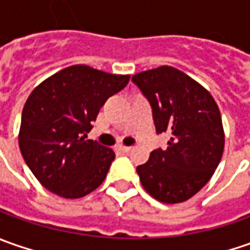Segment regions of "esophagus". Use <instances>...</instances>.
Wrapping results in <instances>:
<instances>
[{
	"label": "esophagus",
	"mask_w": 250,
	"mask_h": 250,
	"mask_svg": "<svg viewBox=\"0 0 250 250\" xmlns=\"http://www.w3.org/2000/svg\"><path fill=\"white\" fill-rule=\"evenodd\" d=\"M130 149H132V147H129V146H120V147H118V150H120L121 153H129Z\"/></svg>",
	"instance_id": "obj_1"
}]
</instances>
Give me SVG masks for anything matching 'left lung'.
Wrapping results in <instances>:
<instances>
[{"label":"left lung","instance_id":"left-lung-1","mask_svg":"<svg viewBox=\"0 0 250 250\" xmlns=\"http://www.w3.org/2000/svg\"><path fill=\"white\" fill-rule=\"evenodd\" d=\"M147 99L157 133L168 132L167 149L150 153L138 166L140 182L150 196L174 205L196 195L214 174L224 150L220 110L211 94L172 66L132 76Z\"/></svg>","mask_w":250,"mask_h":250}]
</instances>
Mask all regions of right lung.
Wrapping results in <instances>:
<instances>
[{
  "label": "right lung",
  "mask_w": 250,
  "mask_h": 250,
  "mask_svg": "<svg viewBox=\"0 0 250 250\" xmlns=\"http://www.w3.org/2000/svg\"><path fill=\"white\" fill-rule=\"evenodd\" d=\"M129 82L87 65H72L42 82L26 100L19 147L45 189L78 199L100 187L114 151L86 139L104 103Z\"/></svg>",
  "instance_id": "add662e5"
}]
</instances>
